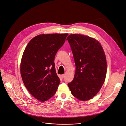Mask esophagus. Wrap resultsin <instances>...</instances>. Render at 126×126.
<instances>
[{
    "label": "esophagus",
    "instance_id": "1",
    "mask_svg": "<svg viewBox=\"0 0 126 126\" xmlns=\"http://www.w3.org/2000/svg\"><path fill=\"white\" fill-rule=\"evenodd\" d=\"M65 74H62V75H61V77H62V78H63L65 77Z\"/></svg>",
    "mask_w": 126,
    "mask_h": 126
}]
</instances>
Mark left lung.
<instances>
[{
    "instance_id": "left-lung-1",
    "label": "left lung",
    "mask_w": 126,
    "mask_h": 126,
    "mask_svg": "<svg viewBox=\"0 0 126 126\" xmlns=\"http://www.w3.org/2000/svg\"><path fill=\"white\" fill-rule=\"evenodd\" d=\"M69 42L75 61L74 79L68 84L72 94L86 101L99 92L106 77L107 65L105 52L96 39L80 34H71Z\"/></svg>"
}]
</instances>
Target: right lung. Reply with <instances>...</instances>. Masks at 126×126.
<instances>
[{
	"mask_svg": "<svg viewBox=\"0 0 126 126\" xmlns=\"http://www.w3.org/2000/svg\"><path fill=\"white\" fill-rule=\"evenodd\" d=\"M68 33L41 34L33 38L22 54L20 71L29 92L45 101L56 93L60 82L54 63L55 56Z\"/></svg>",
	"mask_w": 126,
	"mask_h": 126,
	"instance_id": "add662e5",
	"label": "right lung"
}]
</instances>
